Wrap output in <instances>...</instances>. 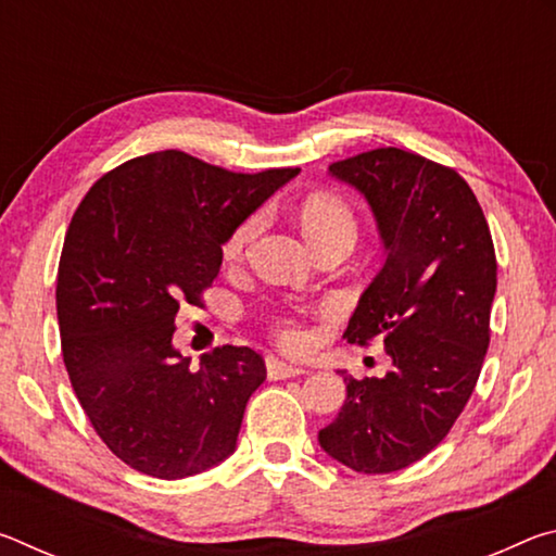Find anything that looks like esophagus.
I'll list each match as a JSON object with an SVG mask.
<instances>
[{
  "instance_id": "esophagus-1",
  "label": "esophagus",
  "mask_w": 556,
  "mask_h": 556,
  "mask_svg": "<svg viewBox=\"0 0 556 556\" xmlns=\"http://www.w3.org/2000/svg\"><path fill=\"white\" fill-rule=\"evenodd\" d=\"M306 368H301V365L294 363H287V361H279V357H269L267 361V375L269 380H287V378H296V375H304Z\"/></svg>"
}]
</instances>
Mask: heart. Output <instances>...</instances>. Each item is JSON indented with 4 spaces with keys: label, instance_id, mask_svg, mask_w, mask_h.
<instances>
[{
    "label": "heart",
    "instance_id": "obj_1",
    "mask_svg": "<svg viewBox=\"0 0 556 556\" xmlns=\"http://www.w3.org/2000/svg\"><path fill=\"white\" fill-rule=\"evenodd\" d=\"M257 228H260L257 215L238 225L235 232L230 235V240L225 242V257L228 260L240 257L242 250L248 248V242L255 238ZM301 228H304V235L312 244L326 238H336V235H348V238L355 240V215L351 208H348V203L338 199V195L316 193L301 205ZM281 338H285L289 345L301 343V333L296 328H287V331L281 333Z\"/></svg>",
    "mask_w": 556,
    "mask_h": 556
}]
</instances>
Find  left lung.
I'll return each instance as SVG.
<instances>
[{"label": "left lung", "instance_id": "1", "mask_svg": "<svg viewBox=\"0 0 556 556\" xmlns=\"http://www.w3.org/2000/svg\"><path fill=\"white\" fill-rule=\"evenodd\" d=\"M370 205L384 265L361 294L345 338H382L384 378L345 382L318 444L357 473H392L437 448L464 412L491 343L497 285L485 215L454 168L382 147L328 166Z\"/></svg>", "mask_w": 556, "mask_h": 556}]
</instances>
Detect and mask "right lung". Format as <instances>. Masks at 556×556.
I'll return each mask as SVG.
<instances>
[{
	"label": "right lung",
	"mask_w": 556,
	"mask_h": 556,
	"mask_svg": "<svg viewBox=\"0 0 556 556\" xmlns=\"http://www.w3.org/2000/svg\"><path fill=\"white\" fill-rule=\"evenodd\" d=\"M296 174H232L166 149L112 168L75 211L55 287L63 363L98 437L139 473L178 481L238 446L265 361L223 345L191 370L174 318L201 304L235 228Z\"/></svg>",
	"instance_id": "right-lung-1"
}]
</instances>
